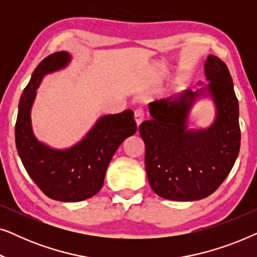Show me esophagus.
I'll return each instance as SVG.
<instances>
[{
  "label": "esophagus",
  "mask_w": 257,
  "mask_h": 257,
  "mask_svg": "<svg viewBox=\"0 0 257 257\" xmlns=\"http://www.w3.org/2000/svg\"><path fill=\"white\" fill-rule=\"evenodd\" d=\"M144 119H145V114H144V111L142 110V108L136 110L135 111V120H136V124L138 127H139V125L144 121Z\"/></svg>",
  "instance_id": "esophagus-1"
}]
</instances>
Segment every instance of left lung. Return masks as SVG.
<instances>
[{
	"instance_id": "1",
	"label": "left lung",
	"mask_w": 257,
	"mask_h": 257,
	"mask_svg": "<svg viewBox=\"0 0 257 257\" xmlns=\"http://www.w3.org/2000/svg\"><path fill=\"white\" fill-rule=\"evenodd\" d=\"M205 76L209 84L195 92L186 90L150 103L151 119L139 127L150 186L161 198L174 201L207 198L228 177L238 156V101L229 70L220 58L209 55ZM202 97L213 100L216 118L208 128L189 129V113Z\"/></svg>"
}]
</instances>
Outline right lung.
I'll use <instances>...</instances> for the list:
<instances>
[{
	"label": "right lung",
	"instance_id": "obj_1",
	"mask_svg": "<svg viewBox=\"0 0 257 257\" xmlns=\"http://www.w3.org/2000/svg\"><path fill=\"white\" fill-rule=\"evenodd\" d=\"M70 62L68 51H58L37 65L21 96L15 125L16 149L28 174L48 198L63 202L97 194L115 151L137 131L133 111L125 110L100 117L80 142L68 149H52L36 138L31 124L36 91L45 75L66 68Z\"/></svg>",
	"mask_w": 257,
	"mask_h": 257
}]
</instances>
